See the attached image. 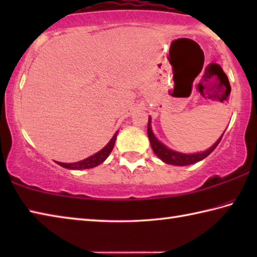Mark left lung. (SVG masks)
<instances>
[{
	"label": "left lung",
	"mask_w": 257,
	"mask_h": 257,
	"mask_svg": "<svg viewBox=\"0 0 257 257\" xmlns=\"http://www.w3.org/2000/svg\"><path fill=\"white\" fill-rule=\"evenodd\" d=\"M151 116L149 118V125H147V135H149V139L151 143L152 149H153V152L155 153L156 156L163 161L164 163L168 164H172V165H178V167H184V165H189V164H194L196 162H199L206 158V156L210 155L213 151L215 150V147L219 145V143L222 138L223 134L221 135V137L217 139V141L213 144L210 149L204 151V152H199V153H193V154H185V153H180V152L173 151L171 149H169L168 146H165L163 143H161L158 138L154 136L153 130H152L151 127Z\"/></svg>",
	"instance_id": "left-lung-1"
}]
</instances>
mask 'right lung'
Returning a JSON list of instances; mask_svg holds the SVG:
<instances>
[{"mask_svg":"<svg viewBox=\"0 0 257 257\" xmlns=\"http://www.w3.org/2000/svg\"><path fill=\"white\" fill-rule=\"evenodd\" d=\"M118 133L119 132H116L114 135H113V137L111 138V141L107 143V145L104 146L101 151L97 152V153L89 156V158L81 160L79 162H75V163H62V162H58V161H55V163H58L62 168L70 169V170H82V169H90V168L97 167V165L103 163L104 161L107 159V156L110 155L113 147H114V143H115L116 136H118Z\"/></svg>","mask_w":257,"mask_h":257,"instance_id":"add662e5","label":"right lung"}]
</instances>
